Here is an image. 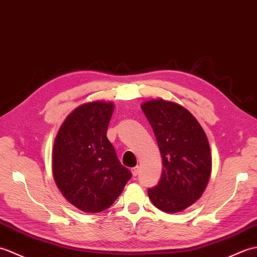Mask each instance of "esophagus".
I'll return each instance as SVG.
<instances>
[{"instance_id":"esophagus-1","label":"esophagus","mask_w":257,"mask_h":257,"mask_svg":"<svg viewBox=\"0 0 257 257\" xmlns=\"http://www.w3.org/2000/svg\"><path fill=\"white\" fill-rule=\"evenodd\" d=\"M139 170H140L139 166H136V167H133L132 169H131V172H132V175H133L134 177H136V176L139 175Z\"/></svg>"}]
</instances>
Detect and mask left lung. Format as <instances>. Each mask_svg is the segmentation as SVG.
Masks as SVG:
<instances>
[{
  "label": "left lung",
  "instance_id": "8db88e82",
  "mask_svg": "<svg viewBox=\"0 0 257 257\" xmlns=\"http://www.w3.org/2000/svg\"><path fill=\"white\" fill-rule=\"evenodd\" d=\"M141 107L156 136L164 167L148 197L164 212H181L202 196L209 182L212 158L208 138L197 118L175 102L153 99Z\"/></svg>",
  "mask_w": 257,
  "mask_h": 257
}]
</instances>
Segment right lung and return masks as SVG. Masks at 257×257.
<instances>
[{
    "mask_svg": "<svg viewBox=\"0 0 257 257\" xmlns=\"http://www.w3.org/2000/svg\"><path fill=\"white\" fill-rule=\"evenodd\" d=\"M113 110L110 101L79 105L55 138V182L66 200L84 212L98 213L111 207L132 177L106 138Z\"/></svg>",
    "mask_w": 257,
    "mask_h": 257,
    "instance_id": "1",
    "label": "right lung"
}]
</instances>
